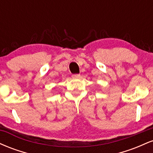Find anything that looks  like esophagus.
Returning <instances> with one entry per match:
<instances>
[{
  "label": "esophagus",
  "instance_id": "obj_1",
  "mask_svg": "<svg viewBox=\"0 0 153 153\" xmlns=\"http://www.w3.org/2000/svg\"><path fill=\"white\" fill-rule=\"evenodd\" d=\"M80 74H74L72 75V77H73V78H80Z\"/></svg>",
  "mask_w": 153,
  "mask_h": 153
}]
</instances>
